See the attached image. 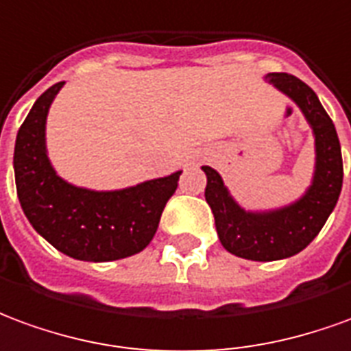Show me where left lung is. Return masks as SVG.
I'll return each mask as SVG.
<instances>
[{
	"instance_id": "1",
	"label": "left lung",
	"mask_w": 351,
	"mask_h": 351,
	"mask_svg": "<svg viewBox=\"0 0 351 351\" xmlns=\"http://www.w3.org/2000/svg\"><path fill=\"white\" fill-rule=\"evenodd\" d=\"M265 79L302 111L314 134L315 166L312 185L299 200L267 211L243 210L219 173L202 166L208 178L204 195L213 211L221 243L228 253L250 261L287 259L304 250L339 202L344 176L339 136L315 92L289 73H268Z\"/></svg>"
}]
</instances>
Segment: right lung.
<instances>
[{"mask_svg": "<svg viewBox=\"0 0 351 351\" xmlns=\"http://www.w3.org/2000/svg\"><path fill=\"white\" fill-rule=\"evenodd\" d=\"M52 84L29 109L14 143V181L24 215L64 255L88 263L124 259L153 240L162 210L178 189L181 170L119 191H92L62 180L47 155L45 126Z\"/></svg>", "mask_w": 351, "mask_h": 351, "instance_id": "right-lung-1", "label": "right lung"}]
</instances>
